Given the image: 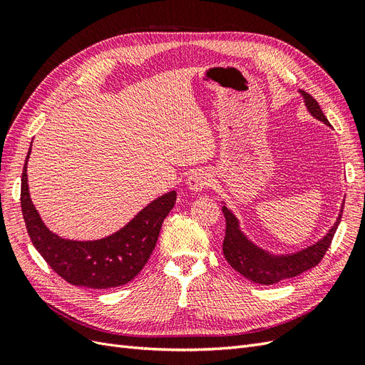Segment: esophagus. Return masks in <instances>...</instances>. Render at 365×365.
Listing matches in <instances>:
<instances>
[{
  "instance_id": "34e87169",
  "label": "esophagus",
  "mask_w": 365,
  "mask_h": 365,
  "mask_svg": "<svg viewBox=\"0 0 365 365\" xmlns=\"http://www.w3.org/2000/svg\"><path fill=\"white\" fill-rule=\"evenodd\" d=\"M208 184H210V178L204 170H196L189 176V178H187V187H189V189L195 193L207 189Z\"/></svg>"
}]
</instances>
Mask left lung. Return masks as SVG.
Returning a JSON list of instances; mask_svg holds the SVG:
<instances>
[{
  "mask_svg": "<svg viewBox=\"0 0 365 365\" xmlns=\"http://www.w3.org/2000/svg\"><path fill=\"white\" fill-rule=\"evenodd\" d=\"M300 94L304 98L307 111L319 121H323V123L330 125L315 98L306 91H300ZM342 208H344V205L341 207V212L334 227L330 228L329 233L323 239H319L317 244L298 252L274 256V254H269L268 251L254 245L252 242L242 233L239 228V220L224 205L222 213L227 220V230L222 244L224 256L231 267L254 283L274 284L284 279L297 277L298 274L317 267V264L323 260L326 251L329 250L330 244H332L335 231L339 225Z\"/></svg>",
  "mask_w": 365,
  "mask_h": 365,
  "instance_id": "8db88e82",
  "label": "left lung"
}]
</instances>
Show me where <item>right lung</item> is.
<instances>
[{"label":"right lung","mask_w":365,"mask_h":365,"mask_svg":"<svg viewBox=\"0 0 365 365\" xmlns=\"http://www.w3.org/2000/svg\"><path fill=\"white\" fill-rule=\"evenodd\" d=\"M27 153L21 178V210L27 233L51 269L74 286L108 289L123 286L143 269L157 245L163 220L176 201L172 190L152 201L117 233L98 240L62 239L42 222L27 184Z\"/></svg>","instance_id":"add662e5"}]
</instances>
